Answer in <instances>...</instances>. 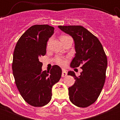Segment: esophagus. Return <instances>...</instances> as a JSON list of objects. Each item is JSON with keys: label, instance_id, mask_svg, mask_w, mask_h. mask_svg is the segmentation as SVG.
Masks as SVG:
<instances>
[{"label": "esophagus", "instance_id": "34e87169", "mask_svg": "<svg viewBox=\"0 0 120 120\" xmlns=\"http://www.w3.org/2000/svg\"><path fill=\"white\" fill-rule=\"evenodd\" d=\"M67 75V71L64 68H62V77H65Z\"/></svg>", "mask_w": 120, "mask_h": 120}]
</instances>
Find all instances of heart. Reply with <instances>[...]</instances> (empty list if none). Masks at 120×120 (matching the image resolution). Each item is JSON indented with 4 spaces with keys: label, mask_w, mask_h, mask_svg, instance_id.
Instances as JSON below:
<instances>
[{
    "label": "heart",
    "mask_w": 120,
    "mask_h": 120,
    "mask_svg": "<svg viewBox=\"0 0 120 120\" xmlns=\"http://www.w3.org/2000/svg\"><path fill=\"white\" fill-rule=\"evenodd\" d=\"M68 37H70L67 35H62L60 37V39H64L67 38ZM55 62L57 64H58L60 65V66H64V65H65L66 64V60L64 57L57 56L55 58Z\"/></svg>",
    "instance_id": "heart-1"
}]
</instances>
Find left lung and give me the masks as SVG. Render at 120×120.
Instances as JSON below:
<instances>
[{
	"instance_id": "obj_1",
	"label": "left lung",
	"mask_w": 120,
	"mask_h": 120,
	"mask_svg": "<svg viewBox=\"0 0 120 120\" xmlns=\"http://www.w3.org/2000/svg\"><path fill=\"white\" fill-rule=\"evenodd\" d=\"M58 27L74 41L76 53L70 66L72 68L81 66L82 69L79 77L74 71L68 72L75 79L74 84L68 88L70 100L78 107H88L96 101L105 84L107 56L98 38L82 26Z\"/></svg>"
}]
</instances>
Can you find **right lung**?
<instances>
[{
	"instance_id": "right-lung-1",
	"label": "right lung",
	"mask_w": 120,
	"mask_h": 120,
	"mask_svg": "<svg viewBox=\"0 0 120 120\" xmlns=\"http://www.w3.org/2000/svg\"><path fill=\"white\" fill-rule=\"evenodd\" d=\"M54 28L49 25H35L20 38L13 53L12 70L18 90L23 99L34 107H42L52 99V86L59 81L61 69L57 65L50 71H42L39 59L46 53L48 39Z\"/></svg>"
}]
</instances>
